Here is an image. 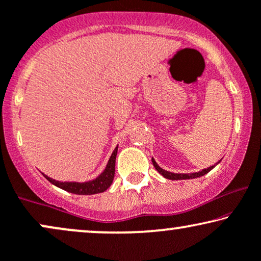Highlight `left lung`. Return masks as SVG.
<instances>
[{
  "instance_id": "left-lung-1",
  "label": "left lung",
  "mask_w": 261,
  "mask_h": 261,
  "mask_svg": "<svg viewBox=\"0 0 261 261\" xmlns=\"http://www.w3.org/2000/svg\"><path fill=\"white\" fill-rule=\"evenodd\" d=\"M151 163H153L155 170L158 171L160 174H163L165 178H167V179H172V180H177V179H191V178H197V177H201L203 176V174L208 173L211 170L213 169L214 166H211L208 169H204L202 171H199V172H195V173H172V172H169V171H165L161 169V167L155 163L154 159H151Z\"/></svg>"
}]
</instances>
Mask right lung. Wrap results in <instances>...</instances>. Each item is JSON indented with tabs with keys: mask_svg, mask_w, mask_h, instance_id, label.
<instances>
[{
	"mask_svg": "<svg viewBox=\"0 0 261 261\" xmlns=\"http://www.w3.org/2000/svg\"><path fill=\"white\" fill-rule=\"evenodd\" d=\"M118 153V147L115 148L113 153H112L110 161H108L106 169L102 172L100 176L95 179L89 180V182L84 183H78V182H59V180L53 179V178L45 176L49 182L54 184L61 189H64L68 193L77 194V195H92V194H98L103 193L105 190H107L111 187L112 182H113L114 172H115V158H117Z\"/></svg>",
	"mask_w": 261,
	"mask_h": 261,
	"instance_id": "add662e5",
	"label": "right lung"
}]
</instances>
